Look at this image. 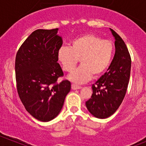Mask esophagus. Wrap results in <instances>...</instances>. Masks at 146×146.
Returning a JSON list of instances; mask_svg holds the SVG:
<instances>
[{
	"mask_svg": "<svg viewBox=\"0 0 146 146\" xmlns=\"http://www.w3.org/2000/svg\"><path fill=\"white\" fill-rule=\"evenodd\" d=\"M71 88H72V89H73V90H78V89L81 88V86H77V85H75V84H72L71 85Z\"/></svg>",
	"mask_w": 146,
	"mask_h": 146,
	"instance_id": "esophagus-1",
	"label": "esophagus"
}]
</instances>
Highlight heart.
Listing matches in <instances>:
<instances>
[{"mask_svg": "<svg viewBox=\"0 0 146 146\" xmlns=\"http://www.w3.org/2000/svg\"><path fill=\"white\" fill-rule=\"evenodd\" d=\"M112 42L103 40L93 34H84L70 42V46H62L58 51V60L63 69L71 72L80 59L81 66L68 76L71 81L86 83L92 76L98 77L106 71L113 56Z\"/></svg>", "mask_w": 146, "mask_h": 146, "instance_id": "heart-1", "label": "heart"}]
</instances>
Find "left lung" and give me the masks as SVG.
Listing matches in <instances>:
<instances>
[{"instance_id":"obj_1","label":"left lung","mask_w":146,"mask_h":146,"mask_svg":"<svg viewBox=\"0 0 146 146\" xmlns=\"http://www.w3.org/2000/svg\"><path fill=\"white\" fill-rule=\"evenodd\" d=\"M115 38V53L108 71L92 86L93 94L86 102L89 112L98 118L112 115L125 96L131 75V58L128 48L118 33L110 28Z\"/></svg>"}]
</instances>
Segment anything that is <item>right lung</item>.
I'll use <instances>...</instances> for the list:
<instances>
[{
  "mask_svg": "<svg viewBox=\"0 0 146 146\" xmlns=\"http://www.w3.org/2000/svg\"><path fill=\"white\" fill-rule=\"evenodd\" d=\"M58 28L38 29L27 38L15 57L17 90L26 111L37 120L54 119L71 88L67 80L57 83L63 72L58 63L63 44Z\"/></svg>",
  "mask_w": 146,
  "mask_h": 146,
  "instance_id": "1",
  "label": "right lung"
}]
</instances>
